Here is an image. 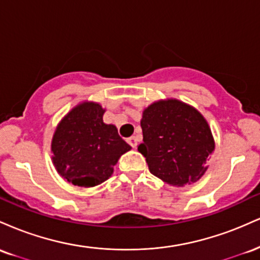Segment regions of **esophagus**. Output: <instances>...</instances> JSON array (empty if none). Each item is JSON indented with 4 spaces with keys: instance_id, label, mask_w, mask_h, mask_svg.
I'll use <instances>...</instances> for the list:
<instances>
[{
    "instance_id": "34e87169",
    "label": "esophagus",
    "mask_w": 260,
    "mask_h": 260,
    "mask_svg": "<svg viewBox=\"0 0 260 260\" xmlns=\"http://www.w3.org/2000/svg\"><path fill=\"white\" fill-rule=\"evenodd\" d=\"M127 142H128V144H129L132 148L137 147V138H136V137H129V138L127 139Z\"/></svg>"
}]
</instances>
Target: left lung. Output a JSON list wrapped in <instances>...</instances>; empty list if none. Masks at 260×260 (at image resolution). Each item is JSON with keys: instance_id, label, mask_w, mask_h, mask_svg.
Masks as SVG:
<instances>
[{"instance_id": "1", "label": "left lung", "mask_w": 260, "mask_h": 260, "mask_svg": "<svg viewBox=\"0 0 260 260\" xmlns=\"http://www.w3.org/2000/svg\"><path fill=\"white\" fill-rule=\"evenodd\" d=\"M143 143L138 151L149 171L176 187L194 183L207 172L215 140L204 116L183 101H154L143 111Z\"/></svg>"}]
</instances>
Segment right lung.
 Wrapping results in <instances>:
<instances>
[{"label":"right lung","mask_w":260,"mask_h":260,"mask_svg":"<svg viewBox=\"0 0 260 260\" xmlns=\"http://www.w3.org/2000/svg\"><path fill=\"white\" fill-rule=\"evenodd\" d=\"M106 110L95 101H82L59 121L51 140L57 174L78 187H95L109 180L131 145L117 128L104 122Z\"/></svg>","instance_id":"1"}]
</instances>
